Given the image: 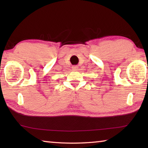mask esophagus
<instances>
[{"label": "esophagus", "instance_id": "34e87169", "mask_svg": "<svg viewBox=\"0 0 148 148\" xmlns=\"http://www.w3.org/2000/svg\"><path fill=\"white\" fill-rule=\"evenodd\" d=\"M77 69H78V66H76V65H75V66H72V69L73 70V71H76V70H77Z\"/></svg>", "mask_w": 148, "mask_h": 148}]
</instances>
